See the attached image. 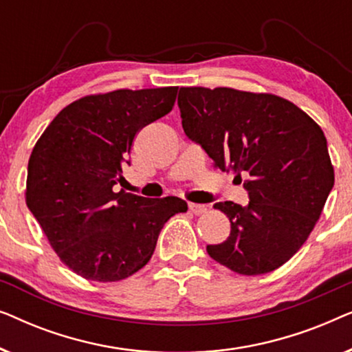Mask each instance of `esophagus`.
<instances>
[{
  "label": "esophagus",
  "instance_id": "obj_1",
  "mask_svg": "<svg viewBox=\"0 0 352 352\" xmlns=\"http://www.w3.org/2000/svg\"><path fill=\"white\" fill-rule=\"evenodd\" d=\"M189 210H190V213H194L195 216H200V214H205L206 213V205L189 204Z\"/></svg>",
  "mask_w": 352,
  "mask_h": 352
}]
</instances>
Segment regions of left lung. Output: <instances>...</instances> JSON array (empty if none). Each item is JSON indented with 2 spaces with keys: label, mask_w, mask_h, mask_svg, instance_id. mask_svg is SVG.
I'll use <instances>...</instances> for the list:
<instances>
[{
  "label": "left lung",
  "mask_w": 352,
  "mask_h": 352,
  "mask_svg": "<svg viewBox=\"0 0 352 352\" xmlns=\"http://www.w3.org/2000/svg\"><path fill=\"white\" fill-rule=\"evenodd\" d=\"M186 136L214 166L235 173L248 190L247 206L219 201L230 234L206 252L242 276L276 271L302 247L335 184L319 124L290 100L232 88H181Z\"/></svg>",
  "instance_id": "8db88e82"
}]
</instances>
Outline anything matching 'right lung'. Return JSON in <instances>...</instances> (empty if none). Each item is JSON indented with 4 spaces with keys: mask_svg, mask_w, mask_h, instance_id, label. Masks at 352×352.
I'll return each instance as SVG.
<instances>
[{
    "mask_svg": "<svg viewBox=\"0 0 352 352\" xmlns=\"http://www.w3.org/2000/svg\"><path fill=\"white\" fill-rule=\"evenodd\" d=\"M177 86L85 96L45 129L28 160L25 201L52 250L86 280L118 282L152 258L177 197L128 194L123 168L139 129L171 112Z\"/></svg>",
    "mask_w": 352,
    "mask_h": 352,
    "instance_id": "1",
    "label": "right lung"
}]
</instances>
